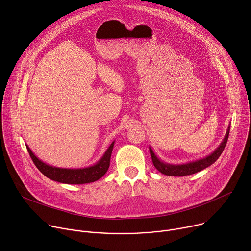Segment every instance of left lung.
Masks as SVG:
<instances>
[{
	"label": "left lung",
	"mask_w": 251,
	"mask_h": 251,
	"mask_svg": "<svg viewBox=\"0 0 251 251\" xmlns=\"http://www.w3.org/2000/svg\"><path fill=\"white\" fill-rule=\"evenodd\" d=\"M229 130H230V125H228L227 131L226 133V136H225L223 142L221 143V145L216 150H214L211 154H209L208 156H206L202 159L196 160V161H193V162H189V163H186V164L174 165V164H168L166 162H163L154 153L153 149L151 147H149L153 164L159 172H161L164 175L171 176H189V175L196 174V173L207 168L208 166L212 165L214 162H216L220 158L221 154L224 152V149L226 145V142H227L228 135H229Z\"/></svg>",
	"instance_id": "obj_1"
}]
</instances>
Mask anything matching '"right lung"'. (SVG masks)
I'll return each mask as SVG.
<instances>
[{
    "instance_id": "1",
    "label": "right lung",
    "mask_w": 251,
    "mask_h": 251,
    "mask_svg": "<svg viewBox=\"0 0 251 251\" xmlns=\"http://www.w3.org/2000/svg\"><path fill=\"white\" fill-rule=\"evenodd\" d=\"M114 142L111 143V145L106 150L103 154L101 159L92 166L79 168V169H67V168H58L50 166L47 163H44L35 156L32 151L29 149L27 145L26 149L29 153V156L33 162V164L37 166V168L49 178L52 181L62 183V184H69V185H82L95 182L102 177L105 173L107 172L110 165V158L112 154V150L114 147Z\"/></svg>"
}]
</instances>
